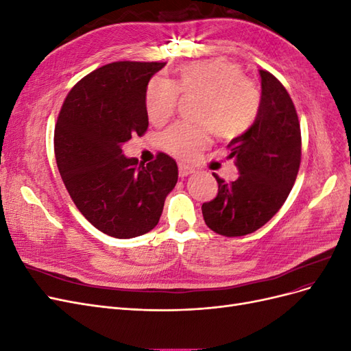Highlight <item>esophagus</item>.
<instances>
[{"instance_id":"1","label":"esophagus","mask_w":351,"mask_h":351,"mask_svg":"<svg viewBox=\"0 0 351 351\" xmlns=\"http://www.w3.org/2000/svg\"><path fill=\"white\" fill-rule=\"evenodd\" d=\"M192 173H193V169L190 168V167H187L186 164H178V174H180V177H182V178L190 176Z\"/></svg>"}]
</instances>
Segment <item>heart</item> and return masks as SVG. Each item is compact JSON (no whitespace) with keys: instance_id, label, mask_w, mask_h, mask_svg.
<instances>
[{"instance_id":"obj_1","label":"heart","mask_w":351,"mask_h":351,"mask_svg":"<svg viewBox=\"0 0 351 351\" xmlns=\"http://www.w3.org/2000/svg\"><path fill=\"white\" fill-rule=\"evenodd\" d=\"M178 88L164 77H154L146 89V112L154 124H162L177 108L180 91L202 98L195 127L176 123L162 133L165 151L190 159L209 142V127L221 139H234L247 132L261 107L254 84L244 79L240 67L226 60L190 62L178 71Z\"/></svg>"}]
</instances>
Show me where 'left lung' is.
I'll use <instances>...</instances> for the list:
<instances>
[{"label":"left lung","instance_id":"left-lung-1","mask_svg":"<svg viewBox=\"0 0 351 351\" xmlns=\"http://www.w3.org/2000/svg\"><path fill=\"white\" fill-rule=\"evenodd\" d=\"M261 107L247 132L230 143L239 177L230 184L214 174L218 195L202 205L205 224L226 237L250 234L277 214L294 186L302 156L300 124L289 92L259 70Z\"/></svg>","mask_w":351,"mask_h":351}]
</instances>
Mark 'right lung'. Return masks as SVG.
<instances>
[{"label": "right lung", "instance_id": "1", "mask_svg": "<svg viewBox=\"0 0 351 351\" xmlns=\"http://www.w3.org/2000/svg\"><path fill=\"white\" fill-rule=\"evenodd\" d=\"M165 62H111L74 86L60 111L54 151L60 176L90 224L115 239H133L156 227L176 187L177 162L159 154L137 165L123 155L132 134L149 125L147 83Z\"/></svg>", "mask_w": 351, "mask_h": 351}]
</instances>
